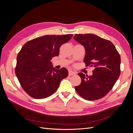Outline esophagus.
<instances>
[{
    "mask_svg": "<svg viewBox=\"0 0 133 133\" xmlns=\"http://www.w3.org/2000/svg\"><path fill=\"white\" fill-rule=\"evenodd\" d=\"M75 73L73 71H69V76H72V75H75Z\"/></svg>",
    "mask_w": 133,
    "mask_h": 133,
    "instance_id": "esophagus-1",
    "label": "esophagus"
}]
</instances>
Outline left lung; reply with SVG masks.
I'll use <instances>...</instances> for the list:
<instances>
[{"label": "left lung", "mask_w": 133, "mask_h": 133, "mask_svg": "<svg viewBox=\"0 0 133 133\" xmlns=\"http://www.w3.org/2000/svg\"><path fill=\"white\" fill-rule=\"evenodd\" d=\"M74 39L85 48L86 66L94 68L91 76L78 73L82 82L75 89L86 100L101 99L111 90L119 77L120 54L110 41L95 34H77Z\"/></svg>", "instance_id": "obj_1"}]
</instances>
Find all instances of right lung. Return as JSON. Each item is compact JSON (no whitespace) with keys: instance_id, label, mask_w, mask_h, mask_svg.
Returning a JSON list of instances; mask_svg holds the SVG:
<instances>
[{"instance_id":"add662e5","label":"right lung","mask_w":133,"mask_h":133,"mask_svg":"<svg viewBox=\"0 0 133 133\" xmlns=\"http://www.w3.org/2000/svg\"><path fill=\"white\" fill-rule=\"evenodd\" d=\"M72 37L73 34L44 35L26 42L22 48L15 73L23 90L32 98L49 97L68 76L66 68L56 69L50 60L59 55L60 47Z\"/></svg>"}]
</instances>
